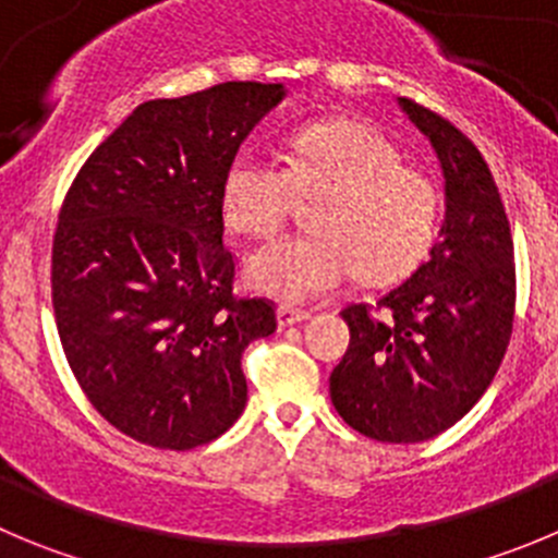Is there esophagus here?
<instances>
[{"mask_svg":"<svg viewBox=\"0 0 558 558\" xmlns=\"http://www.w3.org/2000/svg\"><path fill=\"white\" fill-rule=\"evenodd\" d=\"M311 314H305V311H296V308H278V325L280 327H294V325H303V322H308Z\"/></svg>","mask_w":558,"mask_h":558,"instance_id":"1","label":"esophagus"}]
</instances>
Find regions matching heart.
<instances>
[{"instance_id":"b5f03b06","label":"heart","mask_w":558,"mask_h":558,"mask_svg":"<svg viewBox=\"0 0 558 558\" xmlns=\"http://www.w3.org/2000/svg\"><path fill=\"white\" fill-rule=\"evenodd\" d=\"M319 195L308 233L269 239L244 258L253 291L303 305L336 289L352 269L368 283H393L429 253L440 195L421 170L366 123H311L286 143L283 165L255 150L228 161L220 206L228 226L247 236L275 231L291 195Z\"/></svg>"}]
</instances>
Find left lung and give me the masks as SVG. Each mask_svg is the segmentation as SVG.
<instances>
[{"label":"left lung","mask_w":558,"mask_h":558,"mask_svg":"<svg viewBox=\"0 0 558 558\" xmlns=\"http://www.w3.org/2000/svg\"><path fill=\"white\" fill-rule=\"evenodd\" d=\"M444 173L446 215L429 258L377 305H350V350L330 399L352 429L421 444L454 426L496 377L512 336L514 247L487 161L446 118L399 98Z\"/></svg>","instance_id":"left-lung-1"}]
</instances>
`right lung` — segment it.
<instances>
[{
	"label": "right lung",
	"instance_id": "right-lung-1",
	"mask_svg": "<svg viewBox=\"0 0 558 558\" xmlns=\"http://www.w3.org/2000/svg\"><path fill=\"white\" fill-rule=\"evenodd\" d=\"M283 98V85L226 82L140 104L62 203L51 247L62 350L93 408L140 444L195 449L247 404L242 352L278 322L267 300L233 296L220 184Z\"/></svg>",
	"mask_w": 558,
	"mask_h": 558
}]
</instances>
